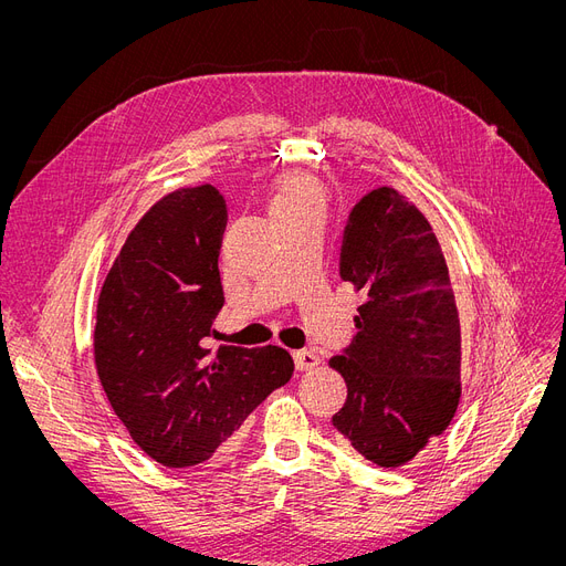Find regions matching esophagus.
<instances>
[{
	"mask_svg": "<svg viewBox=\"0 0 566 566\" xmlns=\"http://www.w3.org/2000/svg\"><path fill=\"white\" fill-rule=\"evenodd\" d=\"M293 365L298 371H310L318 365V355L312 350H293Z\"/></svg>",
	"mask_w": 566,
	"mask_h": 566,
	"instance_id": "34e87169",
	"label": "esophagus"
}]
</instances>
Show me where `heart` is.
<instances>
[{
  "mask_svg": "<svg viewBox=\"0 0 566 566\" xmlns=\"http://www.w3.org/2000/svg\"><path fill=\"white\" fill-rule=\"evenodd\" d=\"M325 208H328V190L310 174L284 176L271 197V213L275 220L323 216Z\"/></svg>",
  "mask_w": 566,
  "mask_h": 566,
  "instance_id": "b5f03b06",
  "label": "heart"
}]
</instances>
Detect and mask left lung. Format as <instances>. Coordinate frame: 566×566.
<instances>
[{"instance_id": "1", "label": "left lung", "mask_w": 566, "mask_h": 566, "mask_svg": "<svg viewBox=\"0 0 566 566\" xmlns=\"http://www.w3.org/2000/svg\"><path fill=\"white\" fill-rule=\"evenodd\" d=\"M339 275L365 295L350 346L331 367L346 380L333 415L344 442L399 468L450 427L461 397V323L438 238L395 188L353 206Z\"/></svg>"}]
</instances>
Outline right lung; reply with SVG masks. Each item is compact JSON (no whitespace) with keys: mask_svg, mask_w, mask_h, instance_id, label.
I'll list each match as a JSON object with an SVG mask.
<instances>
[{"mask_svg":"<svg viewBox=\"0 0 566 566\" xmlns=\"http://www.w3.org/2000/svg\"><path fill=\"white\" fill-rule=\"evenodd\" d=\"M224 227L213 186L165 195L128 233L98 295L101 385L130 438L167 468L211 459L293 374L280 346L206 348L224 305Z\"/></svg>","mask_w":566,"mask_h":566,"instance_id":"obj_1","label":"right lung"}]
</instances>
